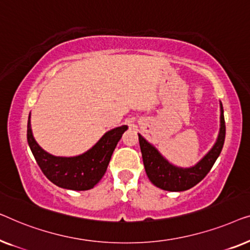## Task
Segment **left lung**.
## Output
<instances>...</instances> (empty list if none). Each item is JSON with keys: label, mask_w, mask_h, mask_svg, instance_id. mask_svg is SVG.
Segmentation results:
<instances>
[{"label": "left lung", "mask_w": 250, "mask_h": 250, "mask_svg": "<svg viewBox=\"0 0 250 250\" xmlns=\"http://www.w3.org/2000/svg\"><path fill=\"white\" fill-rule=\"evenodd\" d=\"M220 111V131L215 144L202 160L190 167H180L170 163L155 146L138 133L144 167L147 177L154 186L167 191H184L192 188L206 177L220 156L226 139V122L221 102Z\"/></svg>", "instance_id": "left-lung-1"}]
</instances>
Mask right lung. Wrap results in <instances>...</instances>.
<instances>
[{
    "mask_svg": "<svg viewBox=\"0 0 250 250\" xmlns=\"http://www.w3.org/2000/svg\"><path fill=\"white\" fill-rule=\"evenodd\" d=\"M128 125L105 132L87 152L77 156H54L38 145L33 136L30 114L28 118L27 140L31 153L48 180L58 187L70 190H88L103 178L115 146Z\"/></svg>",
    "mask_w": 250,
    "mask_h": 250,
    "instance_id": "add662e5",
    "label": "right lung"
}]
</instances>
